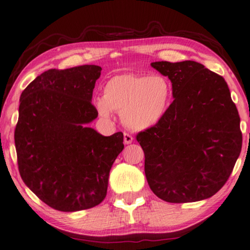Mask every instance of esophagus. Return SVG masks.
Wrapping results in <instances>:
<instances>
[{
    "instance_id": "34e87169",
    "label": "esophagus",
    "mask_w": 250,
    "mask_h": 250,
    "mask_svg": "<svg viewBox=\"0 0 250 250\" xmlns=\"http://www.w3.org/2000/svg\"><path fill=\"white\" fill-rule=\"evenodd\" d=\"M134 141V137L132 136V135H129L128 133H124V143L125 144H132Z\"/></svg>"
}]
</instances>
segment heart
<instances>
[{
    "instance_id": "1",
    "label": "heart",
    "mask_w": 250,
    "mask_h": 250,
    "mask_svg": "<svg viewBox=\"0 0 250 250\" xmlns=\"http://www.w3.org/2000/svg\"><path fill=\"white\" fill-rule=\"evenodd\" d=\"M171 85L160 74L123 73L109 79L103 98L95 100L99 115L105 120L113 111L122 112V121L134 130L148 129L158 124L168 111Z\"/></svg>"
}]
</instances>
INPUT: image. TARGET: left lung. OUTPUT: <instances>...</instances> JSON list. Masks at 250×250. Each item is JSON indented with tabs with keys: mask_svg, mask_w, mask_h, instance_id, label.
Here are the masks:
<instances>
[{
	"mask_svg": "<svg viewBox=\"0 0 250 250\" xmlns=\"http://www.w3.org/2000/svg\"><path fill=\"white\" fill-rule=\"evenodd\" d=\"M172 83L163 120L139 132L151 191L169 203L211 198L229 180L242 150L240 118L224 78L195 61H157Z\"/></svg>",
	"mask_w": 250,
	"mask_h": 250,
	"instance_id": "obj_1",
	"label": "left lung"
}]
</instances>
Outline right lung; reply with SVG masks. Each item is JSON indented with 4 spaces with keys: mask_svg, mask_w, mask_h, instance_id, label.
I'll list each match as a JSON object with an SVG mask.
<instances>
[{
    "mask_svg": "<svg viewBox=\"0 0 250 250\" xmlns=\"http://www.w3.org/2000/svg\"><path fill=\"white\" fill-rule=\"evenodd\" d=\"M102 68L95 64L42 72L21 92L14 139L21 179L61 212L94 208L106 196L109 170L124 149L123 133L103 136L85 124Z\"/></svg>",
    "mask_w": 250,
    "mask_h": 250,
    "instance_id": "right-lung-1",
    "label": "right lung"
}]
</instances>
